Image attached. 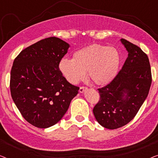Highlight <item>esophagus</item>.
<instances>
[{
    "instance_id": "obj_1",
    "label": "esophagus",
    "mask_w": 158,
    "mask_h": 158,
    "mask_svg": "<svg viewBox=\"0 0 158 158\" xmlns=\"http://www.w3.org/2000/svg\"><path fill=\"white\" fill-rule=\"evenodd\" d=\"M87 89V87H84V86H81V87H80V89H79V91L80 93H83V91Z\"/></svg>"
}]
</instances>
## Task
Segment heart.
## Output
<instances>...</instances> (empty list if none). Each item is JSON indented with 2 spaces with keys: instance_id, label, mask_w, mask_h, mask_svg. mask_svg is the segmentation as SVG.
Masks as SVG:
<instances>
[{
  "instance_id": "b5f03b06",
  "label": "heart",
  "mask_w": 158,
  "mask_h": 158,
  "mask_svg": "<svg viewBox=\"0 0 158 158\" xmlns=\"http://www.w3.org/2000/svg\"><path fill=\"white\" fill-rule=\"evenodd\" d=\"M120 64L118 52L113 47L93 44L75 52L73 60L62 58L59 70L69 83L76 84L85 76L97 85H106L117 74Z\"/></svg>"
}]
</instances>
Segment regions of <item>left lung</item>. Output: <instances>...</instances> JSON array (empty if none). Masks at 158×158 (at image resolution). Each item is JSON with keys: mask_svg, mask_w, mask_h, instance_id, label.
<instances>
[{"mask_svg": "<svg viewBox=\"0 0 158 158\" xmlns=\"http://www.w3.org/2000/svg\"><path fill=\"white\" fill-rule=\"evenodd\" d=\"M121 42L128 57L116 77L98 88L100 98L93 111L101 126L120 128L135 118L149 94L152 73L148 55L137 45L124 39Z\"/></svg>", "mask_w": 158, "mask_h": 158, "instance_id": "8db88e82", "label": "left lung"}]
</instances>
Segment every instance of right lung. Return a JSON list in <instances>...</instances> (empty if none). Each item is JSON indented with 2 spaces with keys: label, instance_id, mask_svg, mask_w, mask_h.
Segmentation results:
<instances>
[{
  "label": "right lung",
  "instance_id": "1",
  "mask_svg": "<svg viewBox=\"0 0 158 158\" xmlns=\"http://www.w3.org/2000/svg\"><path fill=\"white\" fill-rule=\"evenodd\" d=\"M69 44L49 37L27 47L15 58L10 71L13 101L28 122L48 128L63 117L79 87L70 84L59 70Z\"/></svg>",
  "mask_w": 158,
  "mask_h": 158
}]
</instances>
